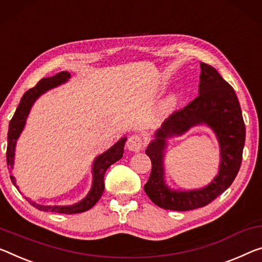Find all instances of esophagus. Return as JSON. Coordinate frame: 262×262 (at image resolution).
<instances>
[{
    "instance_id": "esophagus-1",
    "label": "esophagus",
    "mask_w": 262,
    "mask_h": 262,
    "mask_svg": "<svg viewBox=\"0 0 262 262\" xmlns=\"http://www.w3.org/2000/svg\"><path fill=\"white\" fill-rule=\"evenodd\" d=\"M143 145H144V140H143L142 137L138 136V135L131 136L126 142L127 150L131 151V152H139L140 150H142Z\"/></svg>"
}]
</instances>
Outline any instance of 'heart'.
Wrapping results in <instances>:
<instances>
[{
  "mask_svg": "<svg viewBox=\"0 0 262 262\" xmlns=\"http://www.w3.org/2000/svg\"><path fill=\"white\" fill-rule=\"evenodd\" d=\"M178 100H179V97H178V96H177V95H173L172 97H170V98H168V100H167V104H166L167 108H173V107H176L177 104H178Z\"/></svg>",
  "mask_w": 262,
  "mask_h": 262,
  "instance_id": "heart-1",
  "label": "heart"
}]
</instances>
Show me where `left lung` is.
<instances>
[{"label":"left lung","mask_w":262,"mask_h":262,"mask_svg":"<svg viewBox=\"0 0 262 262\" xmlns=\"http://www.w3.org/2000/svg\"><path fill=\"white\" fill-rule=\"evenodd\" d=\"M198 97L176 111L155 132L145 154L152 170L144 185L145 193L157 206L171 211H190L210 204L231 186L238 174L246 137L241 107L234 90L214 68L200 63ZM205 125L215 132L221 147L220 171L206 187L195 190H173L164 182L163 159L168 139L194 126Z\"/></svg>","instance_id":"obj_1"}]
</instances>
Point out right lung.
I'll return each instance as SVG.
<instances>
[{
    "label": "right lung",
    "mask_w": 262,
    "mask_h": 262,
    "mask_svg": "<svg viewBox=\"0 0 262 262\" xmlns=\"http://www.w3.org/2000/svg\"><path fill=\"white\" fill-rule=\"evenodd\" d=\"M71 75L68 71H62L59 74L52 76V77L42 78L39 82L36 84L33 89H29L26 94L23 95L19 102L17 108H16L15 114L11 118L9 123V130H8V146H7V164L8 168L11 173V170L14 167V160H15V148L16 143H17L18 137L21 136L24 126H26V122L29 112L33 107L36 99H38L43 94H46L47 91H49L54 88H57L62 84L67 83ZM126 137H122L117 143L103 152L102 155L97 156L92 164V184L91 188L85 198H83L80 201L72 205H41L35 203L28 199V201L33 205L34 207L37 208L39 211L44 212H56V213H63V214H75V213H82L88 210H90L91 207H94L96 203L100 199L103 192H104V174L108 167L112 164L122 158L124 154V145L126 142ZM10 179L13 184L17 187L16 185V180L14 176H10ZM18 188V187H17Z\"/></svg>",
    "instance_id": "obj_1"
}]
</instances>
